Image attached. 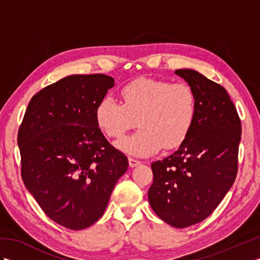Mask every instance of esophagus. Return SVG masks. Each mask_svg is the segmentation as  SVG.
<instances>
[{
    "instance_id": "obj_1",
    "label": "esophagus",
    "mask_w": 260,
    "mask_h": 260,
    "mask_svg": "<svg viewBox=\"0 0 260 260\" xmlns=\"http://www.w3.org/2000/svg\"><path fill=\"white\" fill-rule=\"evenodd\" d=\"M128 164H129V167L134 168V167H137V166L141 165V161L136 160V159H134V158H128Z\"/></svg>"
}]
</instances>
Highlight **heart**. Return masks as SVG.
Listing matches in <instances>:
<instances>
[{"instance_id": "b5f03b06", "label": "heart", "mask_w": 260, "mask_h": 260, "mask_svg": "<svg viewBox=\"0 0 260 260\" xmlns=\"http://www.w3.org/2000/svg\"><path fill=\"white\" fill-rule=\"evenodd\" d=\"M119 94L122 103L109 95L98 103L95 122L105 136L115 139L137 122L141 128L118 143L131 155L148 156L162 146L177 148L193 127L197 98L188 83L142 78L125 84Z\"/></svg>"}]
</instances>
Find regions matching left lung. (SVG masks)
Listing matches in <instances>:
<instances>
[{
    "label": "left lung",
    "mask_w": 260,
    "mask_h": 260,
    "mask_svg": "<svg viewBox=\"0 0 260 260\" xmlns=\"http://www.w3.org/2000/svg\"><path fill=\"white\" fill-rule=\"evenodd\" d=\"M175 72L196 93V122L177 151L151 164L148 200L164 222L183 229L211 215L234 183L242 123L221 84L191 69Z\"/></svg>",
    "instance_id": "obj_1"
}]
</instances>
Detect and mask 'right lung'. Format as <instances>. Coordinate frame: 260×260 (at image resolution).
Listing matches in <instances>:
<instances>
[{
	"label": "right lung",
	"mask_w": 260,
	"mask_h": 260,
	"mask_svg": "<svg viewBox=\"0 0 260 260\" xmlns=\"http://www.w3.org/2000/svg\"><path fill=\"white\" fill-rule=\"evenodd\" d=\"M113 85L101 73L59 80L31 98L18 129L25 187L46 215L73 231L103 215L128 168L95 122L96 105Z\"/></svg>",
	"instance_id": "right-lung-1"
}]
</instances>
